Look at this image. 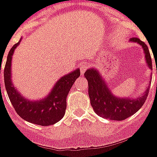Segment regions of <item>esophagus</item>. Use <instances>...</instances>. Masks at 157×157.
Returning a JSON list of instances; mask_svg holds the SVG:
<instances>
[{
    "instance_id": "esophagus-1",
    "label": "esophagus",
    "mask_w": 157,
    "mask_h": 157,
    "mask_svg": "<svg viewBox=\"0 0 157 157\" xmlns=\"http://www.w3.org/2000/svg\"><path fill=\"white\" fill-rule=\"evenodd\" d=\"M86 70H87V65L86 63H82L80 65V71H81L82 75H84V73Z\"/></svg>"
}]
</instances>
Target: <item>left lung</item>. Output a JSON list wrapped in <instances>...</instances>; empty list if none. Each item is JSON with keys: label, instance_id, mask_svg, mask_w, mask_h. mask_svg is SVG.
Here are the masks:
<instances>
[{"label": "left lung", "instance_id": "1", "mask_svg": "<svg viewBox=\"0 0 157 157\" xmlns=\"http://www.w3.org/2000/svg\"><path fill=\"white\" fill-rule=\"evenodd\" d=\"M130 41L141 45L145 52L147 65L149 68L152 70L151 57L148 46L136 37H133ZM84 75L88 82V94L92 109L98 115L104 118L118 121L124 120L125 118L135 114L143 106L148 97L150 87L146 89L144 95L140 98H118L110 92L97 70L89 69L85 72ZM151 83V82H150V84Z\"/></svg>", "mask_w": 157, "mask_h": 157}]
</instances>
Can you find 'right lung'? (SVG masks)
<instances>
[{"instance_id":"1","label":"right lung","mask_w":157,"mask_h":157,"mask_svg":"<svg viewBox=\"0 0 157 157\" xmlns=\"http://www.w3.org/2000/svg\"><path fill=\"white\" fill-rule=\"evenodd\" d=\"M20 41L12 46L7 55L4 68V82L9 99L17 113L26 121L35 124L48 126L54 124L65 115L66 109V97L81 72L79 69L59 79L47 98L39 102L27 100L17 92L11 81L12 56ZM1 73V68H0ZM1 87V84H0Z\"/></svg>"}]
</instances>
